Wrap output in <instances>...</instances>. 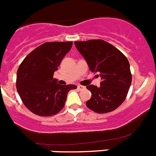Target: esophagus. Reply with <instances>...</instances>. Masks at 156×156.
Returning a JSON list of instances; mask_svg holds the SVG:
<instances>
[{
	"instance_id": "esophagus-1",
	"label": "esophagus",
	"mask_w": 156,
	"mask_h": 156,
	"mask_svg": "<svg viewBox=\"0 0 156 156\" xmlns=\"http://www.w3.org/2000/svg\"><path fill=\"white\" fill-rule=\"evenodd\" d=\"M77 89L79 90H83V89H85V87L81 86V85H78V86H77Z\"/></svg>"
}]
</instances>
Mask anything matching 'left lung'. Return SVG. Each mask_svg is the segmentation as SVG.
Segmentation results:
<instances>
[{
    "label": "left lung",
    "mask_w": 156,
    "mask_h": 156,
    "mask_svg": "<svg viewBox=\"0 0 156 156\" xmlns=\"http://www.w3.org/2000/svg\"><path fill=\"white\" fill-rule=\"evenodd\" d=\"M74 44L90 71L99 73L101 80L99 87L87 86L91 92L87 106L98 113L116 109L126 99L131 84L132 76L126 56L103 40L75 41Z\"/></svg>",
    "instance_id": "left-lung-1"
}]
</instances>
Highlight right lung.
I'll list each match as a JSON object with an SVG mask.
<instances>
[{
    "mask_svg": "<svg viewBox=\"0 0 156 156\" xmlns=\"http://www.w3.org/2000/svg\"><path fill=\"white\" fill-rule=\"evenodd\" d=\"M73 42H46L25 58L17 71L16 88L25 106L36 115L51 116L61 111L67 94L76 89L73 84L62 85L54 79L61 62Z\"/></svg>",
    "mask_w": 156,
    "mask_h": 156,
    "instance_id": "add662e5",
    "label": "right lung"
}]
</instances>
